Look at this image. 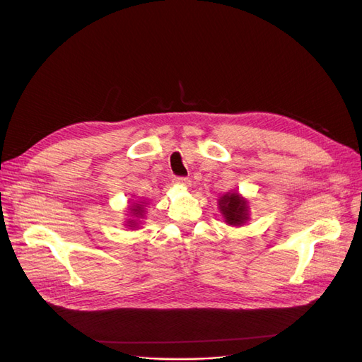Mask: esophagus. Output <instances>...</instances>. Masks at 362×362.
<instances>
[{
    "mask_svg": "<svg viewBox=\"0 0 362 362\" xmlns=\"http://www.w3.org/2000/svg\"><path fill=\"white\" fill-rule=\"evenodd\" d=\"M173 182H175V184H180V185H184V187H189V185H190V180L185 178V177H177V178H173Z\"/></svg>",
    "mask_w": 362,
    "mask_h": 362,
    "instance_id": "esophagus-1",
    "label": "esophagus"
}]
</instances>
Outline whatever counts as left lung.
<instances>
[{
    "instance_id": "1",
    "label": "left lung",
    "mask_w": 362,
    "mask_h": 362,
    "mask_svg": "<svg viewBox=\"0 0 362 362\" xmlns=\"http://www.w3.org/2000/svg\"><path fill=\"white\" fill-rule=\"evenodd\" d=\"M218 210H221L225 222L233 226H242L249 218L247 201L238 193H225L218 199Z\"/></svg>"
}]
</instances>
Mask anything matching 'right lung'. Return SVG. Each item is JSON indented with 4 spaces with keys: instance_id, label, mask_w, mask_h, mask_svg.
Masks as SVG:
<instances>
[{
    "instance_id": "1",
    "label": "right lung",
    "mask_w": 362,
    "mask_h": 362,
    "mask_svg": "<svg viewBox=\"0 0 362 362\" xmlns=\"http://www.w3.org/2000/svg\"><path fill=\"white\" fill-rule=\"evenodd\" d=\"M145 206H146V202H141V201H140V202H137V204H134V205H131V208H129V213H131V216H133V218H128L127 226H129V228H137V226H139V223H137L136 218L144 217Z\"/></svg>"
}]
</instances>
